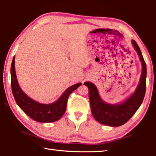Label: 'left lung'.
I'll return each instance as SVG.
<instances>
[{
  "label": "left lung",
  "instance_id": "1",
  "mask_svg": "<svg viewBox=\"0 0 156 156\" xmlns=\"http://www.w3.org/2000/svg\"><path fill=\"white\" fill-rule=\"evenodd\" d=\"M132 44L142 62V72L135 92L128 99L120 104H107L100 97L95 84L90 82L84 83L89 89V98L92 115L98 122L102 125L119 126L125 124L135 114L144 100L146 91L147 65L138 44L133 40Z\"/></svg>",
  "mask_w": 156,
  "mask_h": 156
}]
</instances>
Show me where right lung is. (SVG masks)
<instances>
[{
  "instance_id": "1",
  "label": "right lung",
  "mask_w": 156,
  "mask_h": 156,
  "mask_svg": "<svg viewBox=\"0 0 156 156\" xmlns=\"http://www.w3.org/2000/svg\"><path fill=\"white\" fill-rule=\"evenodd\" d=\"M11 85L12 94L19 107L31 119L40 122H52L58 120L65 112L68 98L72 92L81 85L76 84L66 89L55 102L41 104L30 98L22 91L18 83L15 72V56L11 65Z\"/></svg>"
}]
</instances>
